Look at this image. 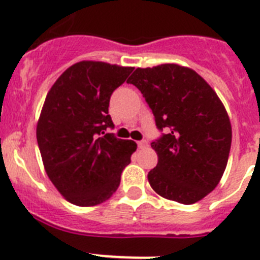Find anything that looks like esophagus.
Returning a JSON list of instances; mask_svg holds the SVG:
<instances>
[{"mask_svg": "<svg viewBox=\"0 0 260 260\" xmlns=\"http://www.w3.org/2000/svg\"><path fill=\"white\" fill-rule=\"evenodd\" d=\"M138 147H139V148H146V147H148V142L147 141L138 142Z\"/></svg>", "mask_w": 260, "mask_h": 260, "instance_id": "esophagus-1", "label": "esophagus"}]
</instances>
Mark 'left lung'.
I'll use <instances>...</instances> for the list:
<instances>
[{
    "instance_id": "obj_1",
    "label": "left lung",
    "mask_w": 260,
    "mask_h": 260,
    "mask_svg": "<svg viewBox=\"0 0 260 260\" xmlns=\"http://www.w3.org/2000/svg\"><path fill=\"white\" fill-rule=\"evenodd\" d=\"M127 83L141 91L165 132L151 143L158 157L148 173L151 187L182 204L203 199L219 185L232 144L219 96L198 73L176 63L138 68Z\"/></svg>"
}]
</instances>
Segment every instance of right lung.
<instances>
[{"instance_id":"right-lung-1","label":"right lung","mask_w":260,"mask_h":260,"mask_svg":"<svg viewBox=\"0 0 260 260\" xmlns=\"http://www.w3.org/2000/svg\"><path fill=\"white\" fill-rule=\"evenodd\" d=\"M134 68L80 61L62 73L41 109L36 138L49 180L66 201L96 206L118 189L137 143L107 133L110 96Z\"/></svg>"}]
</instances>
